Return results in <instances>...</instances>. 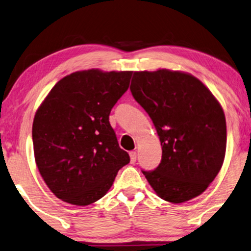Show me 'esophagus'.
<instances>
[{
  "instance_id": "obj_1",
  "label": "esophagus",
  "mask_w": 251,
  "mask_h": 251,
  "mask_svg": "<svg viewBox=\"0 0 251 251\" xmlns=\"http://www.w3.org/2000/svg\"><path fill=\"white\" fill-rule=\"evenodd\" d=\"M129 154H130V162L134 164L136 162V157H137V154H136L135 151H131V152Z\"/></svg>"
}]
</instances>
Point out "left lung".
Returning <instances> with one entry per match:
<instances>
[{"label": "left lung", "mask_w": 251, "mask_h": 251, "mask_svg": "<svg viewBox=\"0 0 251 251\" xmlns=\"http://www.w3.org/2000/svg\"><path fill=\"white\" fill-rule=\"evenodd\" d=\"M132 97L152 120L162 145L153 171H142L157 196L181 203L200 196L224 164L227 126L221 104L192 74L134 72Z\"/></svg>", "instance_id": "left-lung-1"}]
</instances>
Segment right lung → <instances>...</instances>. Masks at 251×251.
<instances>
[{"label": "right lung", "mask_w": 251, "mask_h": 251, "mask_svg": "<svg viewBox=\"0 0 251 251\" xmlns=\"http://www.w3.org/2000/svg\"><path fill=\"white\" fill-rule=\"evenodd\" d=\"M132 72L78 71L59 80L32 125L37 168L55 197L75 206L101 199L130 162L109 123Z\"/></svg>", "instance_id": "right-lung-1"}]
</instances>
